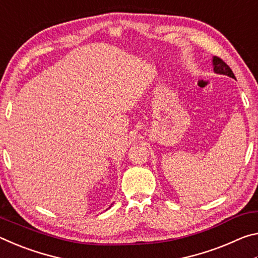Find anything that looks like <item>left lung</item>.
<instances>
[{
	"label": "left lung",
	"instance_id": "1",
	"mask_svg": "<svg viewBox=\"0 0 258 258\" xmlns=\"http://www.w3.org/2000/svg\"><path fill=\"white\" fill-rule=\"evenodd\" d=\"M213 66H214V72L216 74H220V75H226L235 80V76L233 72L231 71V68L224 62L223 60L218 58V56H214L213 58Z\"/></svg>",
	"mask_w": 258,
	"mask_h": 258
}]
</instances>
